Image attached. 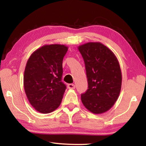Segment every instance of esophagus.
Returning <instances> with one entry per match:
<instances>
[{"mask_svg": "<svg viewBox=\"0 0 146 146\" xmlns=\"http://www.w3.org/2000/svg\"><path fill=\"white\" fill-rule=\"evenodd\" d=\"M68 88L69 89H70V90H73V89L75 88V86L73 84H69L68 85Z\"/></svg>", "mask_w": 146, "mask_h": 146, "instance_id": "obj_1", "label": "esophagus"}]
</instances>
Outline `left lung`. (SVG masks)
Returning a JSON list of instances; mask_svg holds the SVG:
<instances>
[{"label":"left lung","mask_w":146,"mask_h":146,"mask_svg":"<svg viewBox=\"0 0 146 146\" xmlns=\"http://www.w3.org/2000/svg\"><path fill=\"white\" fill-rule=\"evenodd\" d=\"M85 62L88 89L81 95L85 108L94 114L110 110L119 97L122 73L114 53L99 42L78 47Z\"/></svg>","instance_id":"left-lung-1"}]
</instances>
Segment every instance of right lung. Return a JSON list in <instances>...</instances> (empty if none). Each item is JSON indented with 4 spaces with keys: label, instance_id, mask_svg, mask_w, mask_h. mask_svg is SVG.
<instances>
[{
    "label": "right lung",
    "instance_id": "1",
    "mask_svg": "<svg viewBox=\"0 0 146 146\" xmlns=\"http://www.w3.org/2000/svg\"><path fill=\"white\" fill-rule=\"evenodd\" d=\"M68 49L64 44H46L36 49L27 62L24 91L30 104L39 113H51L60 105L66 88L61 81L62 60Z\"/></svg>",
    "mask_w": 146,
    "mask_h": 146
}]
</instances>
